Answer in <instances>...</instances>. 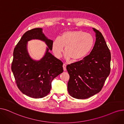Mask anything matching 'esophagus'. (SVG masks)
Masks as SVG:
<instances>
[{
    "label": "esophagus",
    "mask_w": 124,
    "mask_h": 124,
    "mask_svg": "<svg viewBox=\"0 0 124 124\" xmlns=\"http://www.w3.org/2000/svg\"><path fill=\"white\" fill-rule=\"evenodd\" d=\"M63 69L64 71H65L66 70V65L65 64H63Z\"/></svg>",
    "instance_id": "34e87169"
}]
</instances>
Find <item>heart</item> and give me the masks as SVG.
<instances>
[{"instance_id":"b5f03b06","label":"heart","mask_w":124,"mask_h":124,"mask_svg":"<svg viewBox=\"0 0 124 124\" xmlns=\"http://www.w3.org/2000/svg\"><path fill=\"white\" fill-rule=\"evenodd\" d=\"M94 39L93 36L82 31H69L64 32L60 37L53 41L52 48L55 56L60 58L64 52L67 59L78 61L87 56L92 50Z\"/></svg>"}]
</instances>
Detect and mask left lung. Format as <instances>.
<instances>
[{"instance_id": "obj_1", "label": "left lung", "mask_w": 124, "mask_h": 124, "mask_svg": "<svg viewBox=\"0 0 124 124\" xmlns=\"http://www.w3.org/2000/svg\"><path fill=\"white\" fill-rule=\"evenodd\" d=\"M96 41L90 54L83 60L67 65V89L72 97L84 99L99 93L110 72L111 54L101 32L93 28Z\"/></svg>"}]
</instances>
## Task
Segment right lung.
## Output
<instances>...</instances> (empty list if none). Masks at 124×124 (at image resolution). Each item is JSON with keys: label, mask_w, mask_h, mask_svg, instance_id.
I'll list each match as a JSON object with an SVG mask.
<instances>
[{"label": "right lung", "mask_w": 124, "mask_h": 124, "mask_svg": "<svg viewBox=\"0 0 124 124\" xmlns=\"http://www.w3.org/2000/svg\"><path fill=\"white\" fill-rule=\"evenodd\" d=\"M42 28L28 30L23 34L13 52L12 70L16 83L24 94L33 98H41L50 92L53 79L63 72V62L49 51L52 50L53 40L42 33ZM45 41L48 47L40 61L33 60L26 49L27 42L31 39Z\"/></svg>", "instance_id": "obj_1"}]
</instances>
